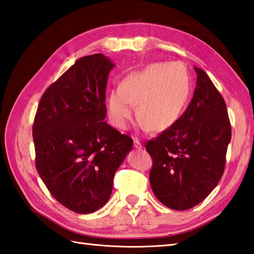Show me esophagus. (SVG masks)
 Instances as JSON below:
<instances>
[{"label": "esophagus", "mask_w": 254, "mask_h": 254, "mask_svg": "<svg viewBox=\"0 0 254 254\" xmlns=\"http://www.w3.org/2000/svg\"><path fill=\"white\" fill-rule=\"evenodd\" d=\"M133 144H134V147H135L136 149H142V143L138 141L137 138H134V142H133Z\"/></svg>", "instance_id": "34e87169"}]
</instances>
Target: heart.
I'll use <instances>...</instances> for the list:
<instances>
[{
	"instance_id": "obj_1",
	"label": "heart",
	"mask_w": 254,
	"mask_h": 254,
	"mask_svg": "<svg viewBox=\"0 0 254 254\" xmlns=\"http://www.w3.org/2000/svg\"><path fill=\"white\" fill-rule=\"evenodd\" d=\"M190 95V80L180 62L155 63L124 78L110 91L108 113L113 126L126 128L136 118L149 131L161 132L178 121Z\"/></svg>"
}]
</instances>
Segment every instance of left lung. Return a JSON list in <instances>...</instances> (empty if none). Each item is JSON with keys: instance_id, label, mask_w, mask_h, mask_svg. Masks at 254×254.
I'll return each instance as SVG.
<instances>
[{"instance_id": "left-lung-1", "label": "left lung", "mask_w": 254, "mask_h": 254, "mask_svg": "<svg viewBox=\"0 0 254 254\" xmlns=\"http://www.w3.org/2000/svg\"><path fill=\"white\" fill-rule=\"evenodd\" d=\"M196 87L187 110L169 128L149 139V182L167 207L185 210L201 203L222 178L231 126L226 102L208 75L194 67Z\"/></svg>"}]
</instances>
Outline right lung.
I'll use <instances>...</instances> for the list:
<instances>
[{
    "instance_id": "obj_1",
    "label": "right lung",
    "mask_w": 254,
    "mask_h": 254,
    "mask_svg": "<svg viewBox=\"0 0 254 254\" xmlns=\"http://www.w3.org/2000/svg\"><path fill=\"white\" fill-rule=\"evenodd\" d=\"M115 66L83 57L42 95L32 126L36 169L51 195L77 214L110 198L113 178L133 139L105 122L106 86Z\"/></svg>"
}]
</instances>
